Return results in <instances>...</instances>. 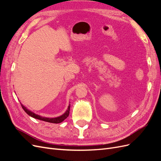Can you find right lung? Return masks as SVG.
Returning a JSON list of instances; mask_svg holds the SVG:
<instances>
[{
	"label": "right lung",
	"instance_id": "add662e5",
	"mask_svg": "<svg viewBox=\"0 0 161 161\" xmlns=\"http://www.w3.org/2000/svg\"><path fill=\"white\" fill-rule=\"evenodd\" d=\"M31 115H32V114H31ZM34 116L37 117V116H36V115H34ZM64 116H65V115H64ZM62 117L63 118L62 119L61 118H58V119H52L53 120L52 121H54V122H57V121H60L62 120V119H63V118H64V117ZM37 118H38V117H37Z\"/></svg>",
	"mask_w": 161,
	"mask_h": 161
}]
</instances>
